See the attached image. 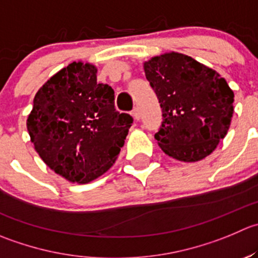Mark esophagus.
I'll list each match as a JSON object with an SVG mask.
<instances>
[{
	"label": "esophagus",
	"instance_id": "1",
	"mask_svg": "<svg viewBox=\"0 0 258 258\" xmlns=\"http://www.w3.org/2000/svg\"><path fill=\"white\" fill-rule=\"evenodd\" d=\"M132 117L135 118V121H139V119L141 118V113H140L139 108H135L134 111H132Z\"/></svg>",
	"mask_w": 258,
	"mask_h": 258
}]
</instances>
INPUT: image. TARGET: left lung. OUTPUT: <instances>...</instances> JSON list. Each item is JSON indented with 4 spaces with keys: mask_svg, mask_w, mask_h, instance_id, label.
Segmentation results:
<instances>
[{
    "mask_svg": "<svg viewBox=\"0 0 258 258\" xmlns=\"http://www.w3.org/2000/svg\"><path fill=\"white\" fill-rule=\"evenodd\" d=\"M162 108L155 139L162 151L184 162L201 161L224 139L233 117L234 93L213 69L180 52L144 62Z\"/></svg>",
    "mask_w": 258,
    "mask_h": 258,
    "instance_id": "left-lung-1",
    "label": "left lung"
}]
</instances>
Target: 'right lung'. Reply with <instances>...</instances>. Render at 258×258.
<instances>
[{
  "label": "right lung",
  "instance_id": "1",
  "mask_svg": "<svg viewBox=\"0 0 258 258\" xmlns=\"http://www.w3.org/2000/svg\"><path fill=\"white\" fill-rule=\"evenodd\" d=\"M134 118L114 108L93 64L73 61L37 91L27 131L42 161L68 181L87 184L116 161Z\"/></svg>",
  "mask_w": 258,
  "mask_h": 258
}]
</instances>
